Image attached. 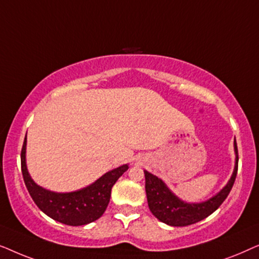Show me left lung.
I'll return each mask as SVG.
<instances>
[{"instance_id":"8db88e82","label":"left lung","mask_w":259,"mask_h":259,"mask_svg":"<svg viewBox=\"0 0 259 259\" xmlns=\"http://www.w3.org/2000/svg\"><path fill=\"white\" fill-rule=\"evenodd\" d=\"M235 152H236V165L235 171L232 173L231 179L226 184V186L218 194L212 197L211 199L199 204H189L180 200L176 197L168 187L165 185L161 179L152 175V173L144 171L145 173V189H146L148 207L152 213L159 221L171 226H187L194 223L203 221L221 206L233 184H235L237 171H238V148L235 140Z\"/></svg>"}]
</instances>
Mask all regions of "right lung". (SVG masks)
<instances>
[{"label": "right lung", "mask_w": 259, "mask_h": 259, "mask_svg": "<svg viewBox=\"0 0 259 259\" xmlns=\"http://www.w3.org/2000/svg\"><path fill=\"white\" fill-rule=\"evenodd\" d=\"M26 145L27 138H24L21 150V171L28 192L44 213L66 225H86L100 218L111 199L113 185L128 169V165L120 166L106 173L92 185L75 192H51L36 185L30 178L26 166Z\"/></svg>", "instance_id": "right-lung-1"}]
</instances>
